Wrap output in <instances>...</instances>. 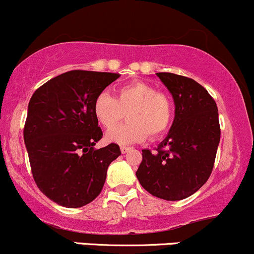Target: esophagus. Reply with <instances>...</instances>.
Masks as SVG:
<instances>
[{"instance_id":"esophagus-1","label":"esophagus","mask_w":254,"mask_h":254,"mask_svg":"<svg viewBox=\"0 0 254 254\" xmlns=\"http://www.w3.org/2000/svg\"><path fill=\"white\" fill-rule=\"evenodd\" d=\"M130 150L129 146H121V152L122 154H126V152H128Z\"/></svg>"}]
</instances>
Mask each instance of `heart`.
<instances>
[{
	"label": "heart",
	"mask_w": 254,
	"mask_h": 254,
	"mask_svg": "<svg viewBox=\"0 0 254 254\" xmlns=\"http://www.w3.org/2000/svg\"><path fill=\"white\" fill-rule=\"evenodd\" d=\"M127 111V124L109 130L106 139L120 145L140 143L148 137H157L170 127L173 119V103L166 93L146 82H130L116 89L115 98L100 92L94 98L95 120L111 129Z\"/></svg>",
	"instance_id": "1"
}]
</instances>
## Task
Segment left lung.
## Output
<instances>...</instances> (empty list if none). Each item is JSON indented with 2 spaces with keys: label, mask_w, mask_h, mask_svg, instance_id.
Returning a JSON list of instances; mask_svg holds the SVG:
<instances>
[{
  "label": "left lung",
  "mask_w": 254,
  "mask_h": 254,
  "mask_svg": "<svg viewBox=\"0 0 254 254\" xmlns=\"http://www.w3.org/2000/svg\"><path fill=\"white\" fill-rule=\"evenodd\" d=\"M174 100V120L156 152L143 150L135 172L146 191L167 201L195 193L213 170L220 140L218 108L208 92L192 78L157 72Z\"/></svg>",
  "instance_id": "left-lung-1"
}]
</instances>
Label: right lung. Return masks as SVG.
<instances>
[{"label":"right lung","instance_id":"right-lung-1","mask_svg":"<svg viewBox=\"0 0 254 254\" xmlns=\"http://www.w3.org/2000/svg\"><path fill=\"white\" fill-rule=\"evenodd\" d=\"M119 77L72 70L32 94L24 141L35 183L53 202L67 208L92 202L104 187L109 165L121 155L114 143L94 149L103 137L93 114L94 98Z\"/></svg>","mask_w":254,"mask_h":254}]
</instances>
